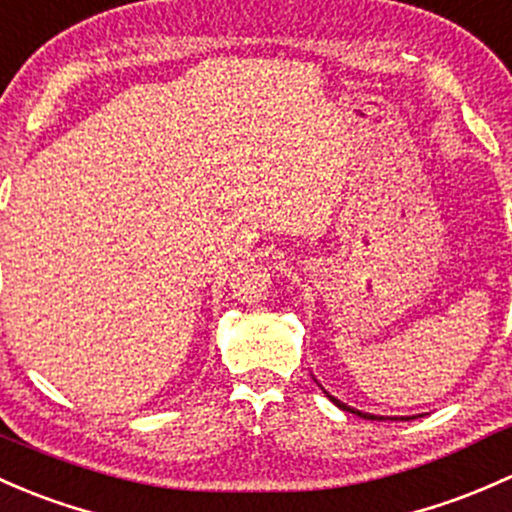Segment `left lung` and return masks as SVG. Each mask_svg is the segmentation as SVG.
<instances>
[{
	"label": "left lung",
	"instance_id": "1",
	"mask_svg": "<svg viewBox=\"0 0 512 512\" xmlns=\"http://www.w3.org/2000/svg\"><path fill=\"white\" fill-rule=\"evenodd\" d=\"M326 397H328V400H331V402H333V405H336V407H341V410H346V412H353V414H358V417H363V419H373V422H375V419H380V422H383V417H375V414H363V412L353 410V407L343 405V402H338V400H336V397H331V395H326ZM402 419H407V417H402Z\"/></svg>",
	"mask_w": 512,
	"mask_h": 512
}]
</instances>
